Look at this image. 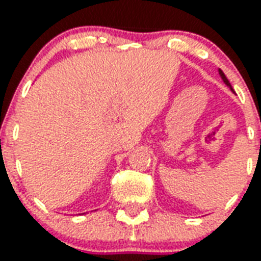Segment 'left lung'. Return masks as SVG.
I'll use <instances>...</instances> for the list:
<instances>
[{
    "label": "left lung",
    "instance_id": "8db88e82",
    "mask_svg": "<svg viewBox=\"0 0 261 261\" xmlns=\"http://www.w3.org/2000/svg\"><path fill=\"white\" fill-rule=\"evenodd\" d=\"M219 72H220V76H222V79H223V81H224V83H226L227 86L231 87V85H230V82H228V79H227V77H226V75H224V73L222 72V71H219Z\"/></svg>",
    "mask_w": 261,
    "mask_h": 261
}]
</instances>
